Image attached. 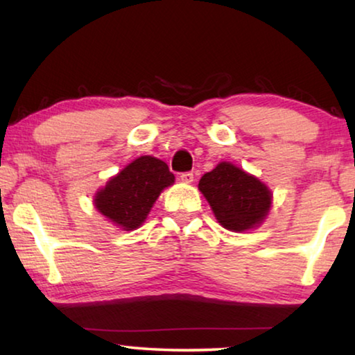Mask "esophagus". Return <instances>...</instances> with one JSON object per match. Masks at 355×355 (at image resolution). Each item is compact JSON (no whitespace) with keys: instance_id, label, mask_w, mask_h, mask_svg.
Returning a JSON list of instances; mask_svg holds the SVG:
<instances>
[{"instance_id":"1","label":"esophagus","mask_w":355,"mask_h":355,"mask_svg":"<svg viewBox=\"0 0 355 355\" xmlns=\"http://www.w3.org/2000/svg\"><path fill=\"white\" fill-rule=\"evenodd\" d=\"M180 180H182L183 183H192V182H194V173H192V172H183L182 175H180Z\"/></svg>"}]
</instances>
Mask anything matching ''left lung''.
Listing matches in <instances>:
<instances>
[{"mask_svg": "<svg viewBox=\"0 0 355 355\" xmlns=\"http://www.w3.org/2000/svg\"><path fill=\"white\" fill-rule=\"evenodd\" d=\"M199 189L219 224L232 232H245L260 225L272 203L266 184L227 161L200 178Z\"/></svg>", "mask_w": 355, "mask_h": 355, "instance_id": "1", "label": "left lung"}]
</instances>
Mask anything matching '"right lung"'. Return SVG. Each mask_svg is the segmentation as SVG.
Returning <instances> with one entry per match:
<instances>
[{"label": "right lung", "mask_w": 355, "mask_h": 355, "mask_svg": "<svg viewBox=\"0 0 355 355\" xmlns=\"http://www.w3.org/2000/svg\"><path fill=\"white\" fill-rule=\"evenodd\" d=\"M175 182L169 167L155 156H139L94 197L98 211L123 230H136L147 219L164 188Z\"/></svg>", "instance_id": "1"}]
</instances>
